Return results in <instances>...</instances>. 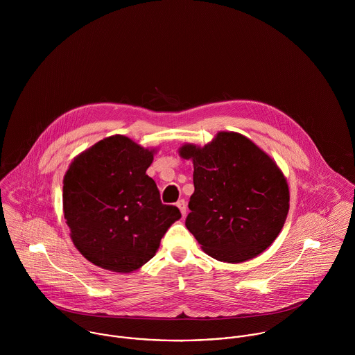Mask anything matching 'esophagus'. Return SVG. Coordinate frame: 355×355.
I'll list each match as a JSON object with an SVG mask.
<instances>
[{"instance_id":"1","label":"esophagus","mask_w":355,"mask_h":355,"mask_svg":"<svg viewBox=\"0 0 355 355\" xmlns=\"http://www.w3.org/2000/svg\"><path fill=\"white\" fill-rule=\"evenodd\" d=\"M176 206L179 207V210H180V213H182V216L184 217L186 214H187V203L184 200H180V201H178L176 202Z\"/></svg>"}]
</instances>
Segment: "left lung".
<instances>
[{
	"label": "left lung",
	"mask_w": 355,
	"mask_h": 355,
	"mask_svg": "<svg viewBox=\"0 0 355 355\" xmlns=\"http://www.w3.org/2000/svg\"><path fill=\"white\" fill-rule=\"evenodd\" d=\"M179 154L194 164L186 227L203 252L236 263L268 249L290 209L288 184L276 162L249 138L225 131L203 148L183 145Z\"/></svg>",
	"instance_id": "left-lung-1"
}]
</instances>
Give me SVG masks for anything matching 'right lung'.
Returning a JSON list of instances; mask_svg holds the SVG:
<instances>
[{"label": "right lung", "instance_id": "right-lung-1", "mask_svg": "<svg viewBox=\"0 0 355 355\" xmlns=\"http://www.w3.org/2000/svg\"><path fill=\"white\" fill-rule=\"evenodd\" d=\"M153 154L113 135L71 162L62 182L64 217L75 248L94 265L119 273L139 269L182 217L176 206L161 202L146 175Z\"/></svg>", "mask_w": 355, "mask_h": 355}]
</instances>
